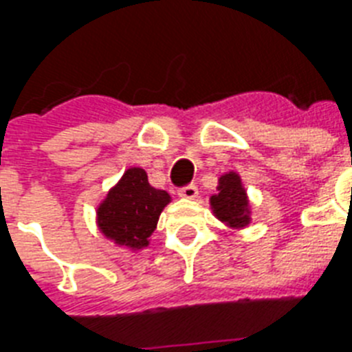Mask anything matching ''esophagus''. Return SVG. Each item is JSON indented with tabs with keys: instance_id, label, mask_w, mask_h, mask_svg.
I'll return each mask as SVG.
<instances>
[{
	"instance_id": "obj_1",
	"label": "esophagus",
	"mask_w": 352,
	"mask_h": 352,
	"mask_svg": "<svg viewBox=\"0 0 352 352\" xmlns=\"http://www.w3.org/2000/svg\"><path fill=\"white\" fill-rule=\"evenodd\" d=\"M197 194H199V188L197 185H194V183L182 186V188L178 190V195L183 199H195L197 197Z\"/></svg>"
}]
</instances>
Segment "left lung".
<instances>
[{
	"mask_svg": "<svg viewBox=\"0 0 352 352\" xmlns=\"http://www.w3.org/2000/svg\"><path fill=\"white\" fill-rule=\"evenodd\" d=\"M219 194L211 195L210 203L213 208V213L219 217L222 222L231 227H245L248 219V201L245 194L241 179L236 173L223 174L219 182Z\"/></svg>",
	"mask_w": 352,
	"mask_h": 352,
	"instance_id": "left-lung-1",
	"label": "left lung"
}]
</instances>
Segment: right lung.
<instances>
[{
  "instance_id": "add662e5",
  "label": "right lung",
  "mask_w": 352,
  "mask_h": 352,
  "mask_svg": "<svg viewBox=\"0 0 352 352\" xmlns=\"http://www.w3.org/2000/svg\"><path fill=\"white\" fill-rule=\"evenodd\" d=\"M169 201L166 190H157L149 185L144 169L132 167L98 206V227L118 245L139 250L148 247V238Z\"/></svg>"
}]
</instances>
